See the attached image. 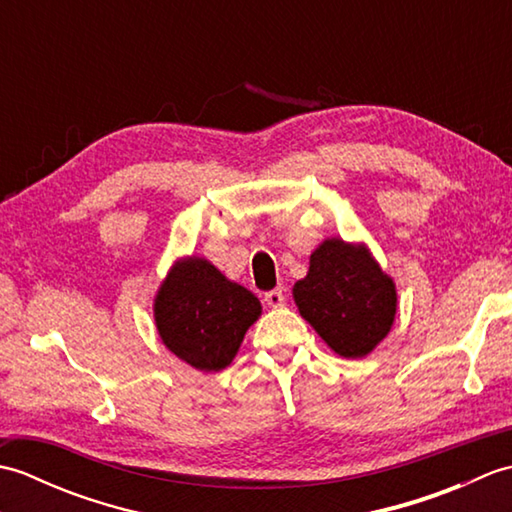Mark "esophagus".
I'll return each mask as SVG.
<instances>
[{
  "label": "esophagus",
  "instance_id": "esophagus-1",
  "mask_svg": "<svg viewBox=\"0 0 512 512\" xmlns=\"http://www.w3.org/2000/svg\"><path fill=\"white\" fill-rule=\"evenodd\" d=\"M264 301L268 303L270 308H281V306H284V303H286L284 290L277 288V290H270V292H266V295H264Z\"/></svg>",
  "mask_w": 512,
  "mask_h": 512
}]
</instances>
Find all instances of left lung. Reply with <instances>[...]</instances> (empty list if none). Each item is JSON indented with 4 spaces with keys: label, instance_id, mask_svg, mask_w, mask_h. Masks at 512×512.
I'll use <instances>...</instances> for the list:
<instances>
[{
    "label": "left lung",
    "instance_id": "1",
    "mask_svg": "<svg viewBox=\"0 0 512 512\" xmlns=\"http://www.w3.org/2000/svg\"><path fill=\"white\" fill-rule=\"evenodd\" d=\"M301 317L343 358H363L389 334L396 284L365 244L325 239L310 255L308 275L292 288Z\"/></svg>",
    "mask_w": 512,
    "mask_h": 512
}]
</instances>
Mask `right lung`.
<instances>
[{"label":"right lung","instance_id":"add662e5","mask_svg":"<svg viewBox=\"0 0 512 512\" xmlns=\"http://www.w3.org/2000/svg\"><path fill=\"white\" fill-rule=\"evenodd\" d=\"M259 314L262 303L253 292L226 279L202 257L178 259L154 299L162 343L200 372L231 365Z\"/></svg>","mask_w":512,"mask_h":512}]
</instances>
